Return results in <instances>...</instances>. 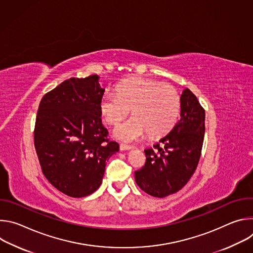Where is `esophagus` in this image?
Returning <instances> with one entry per match:
<instances>
[{"label":"esophagus","instance_id":"34e87169","mask_svg":"<svg viewBox=\"0 0 253 253\" xmlns=\"http://www.w3.org/2000/svg\"><path fill=\"white\" fill-rule=\"evenodd\" d=\"M131 149H132V147L130 145H126V144H120V150L121 151H129Z\"/></svg>","mask_w":253,"mask_h":253}]
</instances>
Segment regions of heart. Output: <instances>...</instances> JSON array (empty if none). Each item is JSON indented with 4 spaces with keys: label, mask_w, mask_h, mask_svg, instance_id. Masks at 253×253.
<instances>
[{
    "label": "heart",
    "mask_w": 253,
    "mask_h": 253,
    "mask_svg": "<svg viewBox=\"0 0 253 253\" xmlns=\"http://www.w3.org/2000/svg\"><path fill=\"white\" fill-rule=\"evenodd\" d=\"M100 112L106 123L116 125L130 110L132 117L114 129V137L124 142H135L147 133L151 138L167 134L176 124L181 97L171 85L134 78L124 82L117 94L105 92L100 100Z\"/></svg>",
    "instance_id": "obj_1"
}]
</instances>
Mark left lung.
<instances>
[{"label":"left lung","instance_id":"8db88e82","mask_svg":"<svg viewBox=\"0 0 253 253\" xmlns=\"http://www.w3.org/2000/svg\"><path fill=\"white\" fill-rule=\"evenodd\" d=\"M205 132V111L187 88L181 95L180 120L146 149V163L135 172L137 185L154 197H165L181 189L193 175L201 154Z\"/></svg>","mask_w":253,"mask_h":253}]
</instances>
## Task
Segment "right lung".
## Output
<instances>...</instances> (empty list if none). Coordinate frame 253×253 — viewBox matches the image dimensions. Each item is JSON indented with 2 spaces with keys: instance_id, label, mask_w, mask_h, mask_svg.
<instances>
[{
  "instance_id": "obj_1",
  "label": "right lung",
  "mask_w": 253,
  "mask_h": 253,
  "mask_svg": "<svg viewBox=\"0 0 253 253\" xmlns=\"http://www.w3.org/2000/svg\"><path fill=\"white\" fill-rule=\"evenodd\" d=\"M100 77L71 78L41 100L34 131L35 148L48 181L62 193L85 197L101 185L106 162L119 151L107 139Z\"/></svg>"
}]
</instances>
